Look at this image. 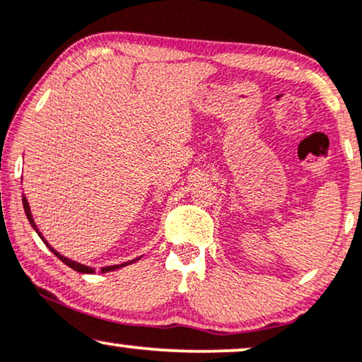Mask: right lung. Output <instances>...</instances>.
Segmentation results:
<instances>
[{"label":"right lung","mask_w":362,"mask_h":362,"mask_svg":"<svg viewBox=\"0 0 362 362\" xmlns=\"http://www.w3.org/2000/svg\"><path fill=\"white\" fill-rule=\"evenodd\" d=\"M23 206H24V214H26V216H28V220H30V223H31V226H33V228H35V230H36V233H37V235H40V237H41V240H42V242H45V245H46V247H47V248H49V250H51V252H52V253H54V255H56V257H57V258H59L62 263H66V264H67V267H69V268H72V269H76V272H79V273H95V269H94V268H90V267H86V264H83V263H77V262H74V259H71V258H66V257H62V255H61V253H57V252H56V250H54V248H52V247H51V245L46 242V240H45V237H42V235H41V231H40V230H37V226H36V223H35V218H33V215H31V209H30V204H28V199H26V197H24V195H23ZM139 258H141V257H139ZM139 258H136V259H131V262H125V263H120V264H110V267H104V268H100V272H103V273H109V272H114V269H119V268H122V267H125V264H131V263H134V262H137V259H139Z\"/></svg>","instance_id":"right-lung-1"}]
</instances>
